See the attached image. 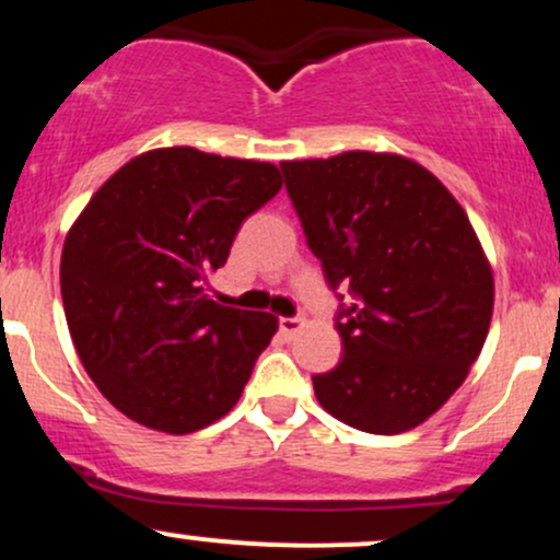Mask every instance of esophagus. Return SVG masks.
<instances>
[{
  "instance_id": "obj_1",
  "label": "esophagus",
  "mask_w": 560,
  "mask_h": 560,
  "mask_svg": "<svg viewBox=\"0 0 560 560\" xmlns=\"http://www.w3.org/2000/svg\"><path fill=\"white\" fill-rule=\"evenodd\" d=\"M302 329V318L300 316H292V318H279V331L284 334V337H294Z\"/></svg>"
}]
</instances>
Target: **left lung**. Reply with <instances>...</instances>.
<instances>
[{"mask_svg":"<svg viewBox=\"0 0 560 560\" xmlns=\"http://www.w3.org/2000/svg\"><path fill=\"white\" fill-rule=\"evenodd\" d=\"M289 199L337 288V369L313 376L334 419L400 434L436 413L485 347L494 281L458 199L389 152L281 163ZM348 302H343V298Z\"/></svg>","mask_w":560,"mask_h":560,"instance_id":"left-lung-1","label":"left lung"}]
</instances>
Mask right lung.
Returning <instances> with one entry per match:
<instances>
[{"label":"right lung","mask_w":560,"mask_h":560,"mask_svg":"<svg viewBox=\"0 0 560 560\" xmlns=\"http://www.w3.org/2000/svg\"><path fill=\"white\" fill-rule=\"evenodd\" d=\"M281 189L271 163L165 147L133 158L66 236L70 337L120 413L168 434L226 416L279 329L271 313L210 300L244 218Z\"/></svg>","instance_id":"add662e5"}]
</instances>
